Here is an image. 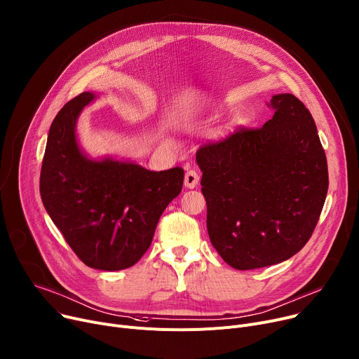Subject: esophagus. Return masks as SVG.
Wrapping results in <instances>:
<instances>
[{"label":"esophagus","instance_id":"34e87169","mask_svg":"<svg viewBox=\"0 0 359 359\" xmlns=\"http://www.w3.org/2000/svg\"><path fill=\"white\" fill-rule=\"evenodd\" d=\"M200 182V175L194 171V170H189L185 172V178H184V184L187 188H196Z\"/></svg>","mask_w":359,"mask_h":359}]
</instances>
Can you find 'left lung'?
Wrapping results in <instances>:
<instances>
[{"label": "left lung", "mask_w": 359, "mask_h": 359, "mask_svg": "<svg viewBox=\"0 0 359 359\" xmlns=\"http://www.w3.org/2000/svg\"><path fill=\"white\" fill-rule=\"evenodd\" d=\"M274 115L240 126L197 151L207 230L237 270L282 263L311 238L327 192V163L315 121L290 93L274 95Z\"/></svg>", "instance_id": "1"}]
</instances>
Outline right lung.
<instances>
[{"label": "right lung", "mask_w": 359, "mask_h": 359, "mask_svg": "<svg viewBox=\"0 0 359 359\" xmlns=\"http://www.w3.org/2000/svg\"><path fill=\"white\" fill-rule=\"evenodd\" d=\"M96 95L83 92L54 118L40 174L46 211L86 266L115 271L133 266L154 238L158 219L180 194L184 170L149 171L129 161L90 159L76 123Z\"/></svg>", "instance_id": "add662e5"}]
</instances>
